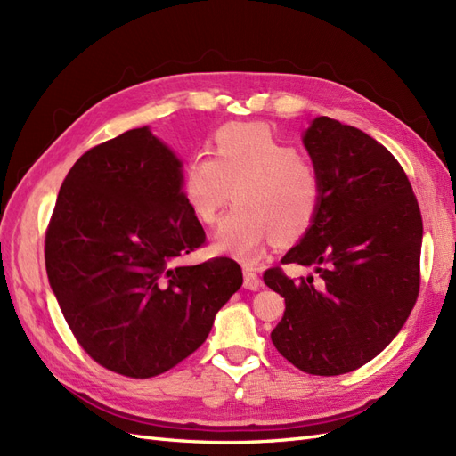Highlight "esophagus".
<instances>
[{
    "label": "esophagus",
    "instance_id": "obj_1",
    "mask_svg": "<svg viewBox=\"0 0 456 456\" xmlns=\"http://www.w3.org/2000/svg\"><path fill=\"white\" fill-rule=\"evenodd\" d=\"M243 287L249 289V291H256V289L260 287V280H258L255 270H251V268L243 270Z\"/></svg>",
    "mask_w": 456,
    "mask_h": 456
}]
</instances>
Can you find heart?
Instances as JSON below:
<instances>
[{"mask_svg":"<svg viewBox=\"0 0 456 456\" xmlns=\"http://www.w3.org/2000/svg\"><path fill=\"white\" fill-rule=\"evenodd\" d=\"M230 194L236 207L218 224L213 249L255 265L275 233L295 238L310 226L322 181L295 144L262 123L238 121L220 127L211 154L191 156L181 176V196L203 224L215 223Z\"/></svg>","mask_w":456,"mask_h":456,"instance_id":"heart-1","label":"heart"}]
</instances>
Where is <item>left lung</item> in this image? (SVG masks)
<instances>
[{
  "label": "left lung",
  "mask_w": 456,
  "mask_h": 456,
  "mask_svg": "<svg viewBox=\"0 0 456 456\" xmlns=\"http://www.w3.org/2000/svg\"><path fill=\"white\" fill-rule=\"evenodd\" d=\"M302 142L322 196L281 265L315 266L317 280L265 272L285 298L272 342L300 370L335 377L370 362L407 322L420 289L422 216L403 167L367 133L320 116Z\"/></svg>",
  "instance_id": "left-lung-1"
}]
</instances>
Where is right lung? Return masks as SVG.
Segmentation results:
<instances>
[{"label":"right lung","mask_w":456,"mask_h":456,"mask_svg":"<svg viewBox=\"0 0 456 456\" xmlns=\"http://www.w3.org/2000/svg\"><path fill=\"white\" fill-rule=\"evenodd\" d=\"M181 161L148 127L87 150L45 232L47 278L93 360L131 379L173 369L205 342L243 283L236 260L181 258L205 243L181 196Z\"/></svg>","instance_id":"add662e5"}]
</instances>
